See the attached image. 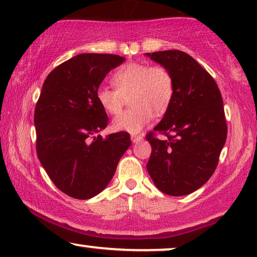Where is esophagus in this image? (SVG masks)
<instances>
[{"instance_id":"esophagus-1","label":"esophagus","mask_w":257,"mask_h":257,"mask_svg":"<svg viewBox=\"0 0 257 257\" xmlns=\"http://www.w3.org/2000/svg\"><path fill=\"white\" fill-rule=\"evenodd\" d=\"M143 139V136L142 135H132L131 136V140L132 143H138L140 140Z\"/></svg>"}]
</instances>
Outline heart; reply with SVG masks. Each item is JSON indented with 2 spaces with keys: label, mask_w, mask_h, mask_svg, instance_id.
I'll list each match as a JSON object with an SVG mask.
<instances>
[{
  "label": "heart",
  "mask_w": 257,
  "mask_h": 257,
  "mask_svg": "<svg viewBox=\"0 0 257 257\" xmlns=\"http://www.w3.org/2000/svg\"><path fill=\"white\" fill-rule=\"evenodd\" d=\"M112 84L115 90L105 86L97 90L100 107L108 114H118L128 96L132 106L114 119L115 131L138 133L152 120L153 111L157 114L164 113L173 99V77L160 65L128 63L113 73Z\"/></svg>",
  "instance_id": "b5f03b06"
}]
</instances>
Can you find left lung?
I'll use <instances>...</instances> for the list:
<instances>
[{"mask_svg": "<svg viewBox=\"0 0 257 257\" xmlns=\"http://www.w3.org/2000/svg\"><path fill=\"white\" fill-rule=\"evenodd\" d=\"M171 72L174 94L164 118L146 135L152 152L146 167L165 194H191L212 177L227 139L222 97L212 76L180 50L146 54ZM167 137L156 138V133Z\"/></svg>", "mask_w": 257, "mask_h": 257, "instance_id": "1", "label": "left lung"}]
</instances>
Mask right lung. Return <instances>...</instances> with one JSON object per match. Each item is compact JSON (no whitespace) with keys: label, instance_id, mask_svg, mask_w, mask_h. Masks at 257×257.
Returning <instances> with one entry per match:
<instances>
[{"label":"right lung","instance_id":"right-lung-1","mask_svg":"<svg viewBox=\"0 0 257 257\" xmlns=\"http://www.w3.org/2000/svg\"><path fill=\"white\" fill-rule=\"evenodd\" d=\"M124 57L80 54L49 73L35 107L36 151L59 191L86 200L99 194L131 145L127 132L94 137L108 124L96 93Z\"/></svg>","mask_w":257,"mask_h":257}]
</instances>
